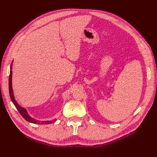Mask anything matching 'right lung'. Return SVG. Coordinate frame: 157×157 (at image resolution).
<instances>
[{
	"mask_svg": "<svg viewBox=\"0 0 157 157\" xmlns=\"http://www.w3.org/2000/svg\"><path fill=\"white\" fill-rule=\"evenodd\" d=\"M10 69H12V66L10 67ZM12 70H10V76H9V92H10V98L12 99V101L13 102V103L14 104V105L16 106V107L17 108V109L18 110V111L20 112V113L21 115V116L25 118V119L28 121V122H30L32 123H34V124H50V123H52L53 122L55 121V119H54L53 121H38L36 120L33 119L29 115L27 114V112L26 111V109L21 107V106H20L17 103V102L15 100V98H14L13 96V90H12Z\"/></svg>",
	"mask_w": 157,
	"mask_h": 157,
	"instance_id": "add662e5",
	"label": "right lung"
}]
</instances>
